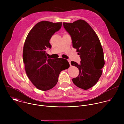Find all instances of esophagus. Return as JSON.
<instances>
[{
	"instance_id": "esophagus-1",
	"label": "esophagus",
	"mask_w": 124,
	"mask_h": 124,
	"mask_svg": "<svg viewBox=\"0 0 124 124\" xmlns=\"http://www.w3.org/2000/svg\"><path fill=\"white\" fill-rule=\"evenodd\" d=\"M68 61L69 62V64H70V66L71 65V64H70V59H68Z\"/></svg>"
}]
</instances>
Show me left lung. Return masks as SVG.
<instances>
[{"mask_svg":"<svg viewBox=\"0 0 124 124\" xmlns=\"http://www.w3.org/2000/svg\"><path fill=\"white\" fill-rule=\"evenodd\" d=\"M63 24L81 59L80 64L71 61V65L79 70L78 77L73 78V82L82 89H89L98 81L104 65L103 49L99 39L90 25L84 20L63 23Z\"/></svg>","mask_w":124,"mask_h":124,"instance_id":"left-lung-1","label":"left lung"}]
</instances>
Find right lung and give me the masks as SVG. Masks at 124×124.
<instances>
[{
	"instance_id": "obj_1",
	"label": "right lung",
	"mask_w": 124,
	"mask_h": 124,
	"mask_svg": "<svg viewBox=\"0 0 124 124\" xmlns=\"http://www.w3.org/2000/svg\"><path fill=\"white\" fill-rule=\"evenodd\" d=\"M61 26V22H40L30 31L24 44L23 58L26 74L34 85L42 91L54 87L60 72L70 66L66 59L47 58L46 55V49L51 47V37Z\"/></svg>"
}]
</instances>
